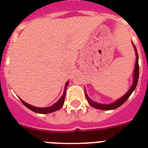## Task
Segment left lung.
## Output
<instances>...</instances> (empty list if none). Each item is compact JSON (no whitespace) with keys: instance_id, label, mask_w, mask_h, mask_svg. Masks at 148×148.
<instances>
[{"instance_id":"left-lung-1","label":"left lung","mask_w":148,"mask_h":148,"mask_svg":"<svg viewBox=\"0 0 148 148\" xmlns=\"http://www.w3.org/2000/svg\"><path fill=\"white\" fill-rule=\"evenodd\" d=\"M132 45H133L134 49H135V56H136V60H135V69H134L133 72V82H132V84L131 87L130 88V89L128 90L127 92L124 95H123L122 97L120 98L119 99L116 100L115 101H114L113 103H110V104H101V103L95 102V101H92V99H90L89 98V96L87 95V94L86 93V97L87 99L88 102L92 107L95 108L100 109V110H114V109H116L117 108H119L120 106L124 104V102L127 100L130 96L131 95V94L132 93V92L135 90V89L136 88V86L138 84V77H139V66H138V55L137 49H136V47L134 45L133 42H132ZM86 92V89H85Z\"/></svg>"}]
</instances>
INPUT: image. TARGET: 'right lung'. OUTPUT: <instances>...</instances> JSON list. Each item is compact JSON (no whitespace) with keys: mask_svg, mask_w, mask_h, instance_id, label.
<instances>
[{"mask_svg":"<svg viewBox=\"0 0 148 148\" xmlns=\"http://www.w3.org/2000/svg\"><path fill=\"white\" fill-rule=\"evenodd\" d=\"M68 83L69 82H67L65 86H64V92H63V95H62V97L58 100L57 102H56L54 105H53L52 106L47 107V108H38V107H34L32 106V105H29L28 103L25 102L23 100L20 99L21 101L22 102V104L25 105V107H27L28 109L32 110V111H34L35 113H38V114H49V113L54 112L56 110H58L63 106L64 102V98H65V92H66V89L67 86L68 85Z\"/></svg>","mask_w":148,"mask_h":148,"instance_id":"1","label":"right lung"}]
</instances>
